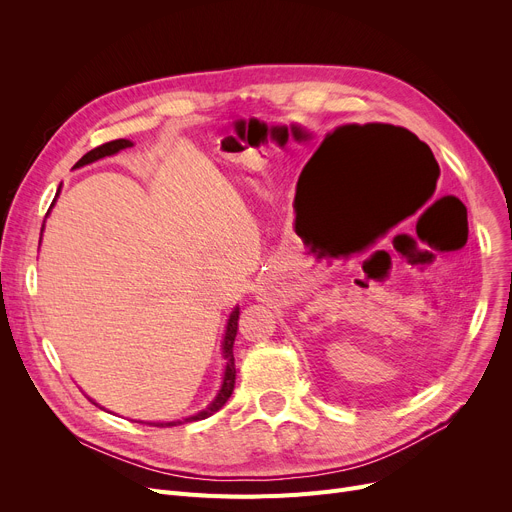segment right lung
<instances>
[{
  "instance_id": "1",
  "label": "right lung",
  "mask_w": 512,
  "mask_h": 512,
  "mask_svg": "<svg viewBox=\"0 0 512 512\" xmlns=\"http://www.w3.org/2000/svg\"><path fill=\"white\" fill-rule=\"evenodd\" d=\"M128 147H132V141H128V139H118V141H110V143H105V145H99V147L91 149L89 153H85L83 157H80V159L76 161V164H74V170H76V168H83V166H89V164H93V161H97V159L116 155L118 151L128 149ZM58 195H60V188H58ZM58 195H56V197H58ZM53 201H56V199H53ZM41 234H43V228H41ZM238 313H240V309H238V305H236V307L232 309L230 317H228V324H226V332H224V340H222V357L226 359V369H224L222 386H220L218 394H215V398L209 402V405H207L203 411H199V413H195V415H191V417L176 419V421H157V423H149V425H155V427H172V425H180V423H186V421L207 419V417H211L213 413H218V411L226 405L230 394H232V390H234V380H236L232 346H234V338H236V330H238ZM89 400H91V398H89ZM93 405H97V402H93Z\"/></svg>"
}]
</instances>
